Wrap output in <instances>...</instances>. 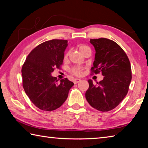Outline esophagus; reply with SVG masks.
I'll return each instance as SVG.
<instances>
[{
    "label": "esophagus",
    "mask_w": 148,
    "mask_h": 148,
    "mask_svg": "<svg viewBox=\"0 0 148 148\" xmlns=\"http://www.w3.org/2000/svg\"><path fill=\"white\" fill-rule=\"evenodd\" d=\"M81 81H82V79L76 78V79H74V83H75V84H76V83H78L79 82H80Z\"/></svg>",
    "instance_id": "esophagus-1"
}]
</instances>
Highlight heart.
<instances>
[{
	"label": "heart",
	"mask_w": 148,
	"mask_h": 148,
	"mask_svg": "<svg viewBox=\"0 0 148 148\" xmlns=\"http://www.w3.org/2000/svg\"><path fill=\"white\" fill-rule=\"evenodd\" d=\"M78 50L79 51V52L82 53L85 50H90L89 48H88L87 46H85V45H81L78 47ZM68 56V53H66V55L65 56V58L66 59ZM72 74H74L76 76H80L82 74V70L81 68L79 67H76V68H74L72 70Z\"/></svg>",
	"instance_id": "1"
}]
</instances>
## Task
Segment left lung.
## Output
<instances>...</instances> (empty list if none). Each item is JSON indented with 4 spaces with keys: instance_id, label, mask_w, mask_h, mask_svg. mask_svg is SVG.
<instances>
[{
    "instance_id": "8db88e82",
    "label": "left lung",
    "mask_w": 148,
    "mask_h": 148,
    "mask_svg": "<svg viewBox=\"0 0 148 148\" xmlns=\"http://www.w3.org/2000/svg\"><path fill=\"white\" fill-rule=\"evenodd\" d=\"M96 51L91 71L101 72L103 79L97 85L91 79L85 92L88 103L102 112L114 109L127 94L131 81V68L128 57L116 42L106 38L90 39Z\"/></svg>"
}]
</instances>
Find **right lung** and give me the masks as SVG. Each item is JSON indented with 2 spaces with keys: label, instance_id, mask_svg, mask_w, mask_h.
Here are the masks:
<instances>
[{
  "label": "right lung",
  "instance_id": "right-lung-1",
  "mask_svg": "<svg viewBox=\"0 0 148 148\" xmlns=\"http://www.w3.org/2000/svg\"><path fill=\"white\" fill-rule=\"evenodd\" d=\"M68 46L66 40L52 39L31 51L22 67L23 85L29 100L42 111H52L63 104L74 83L67 78L58 80L52 76L63 64Z\"/></svg>",
  "mask_w": 148,
  "mask_h": 148
}]
</instances>
